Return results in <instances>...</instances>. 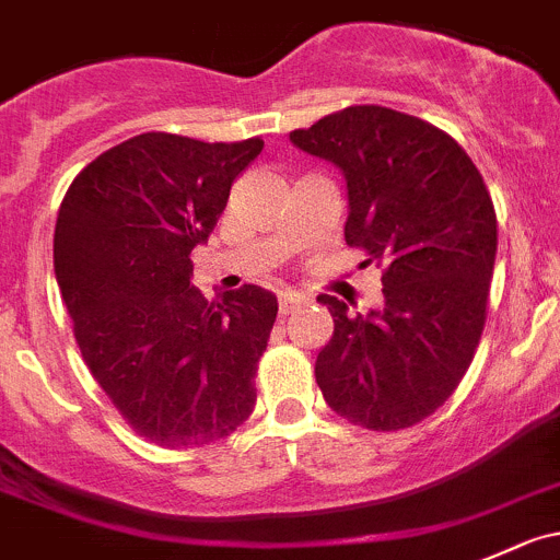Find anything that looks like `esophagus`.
<instances>
[{
	"instance_id": "1",
	"label": "esophagus",
	"mask_w": 560,
	"mask_h": 560,
	"mask_svg": "<svg viewBox=\"0 0 560 560\" xmlns=\"http://www.w3.org/2000/svg\"><path fill=\"white\" fill-rule=\"evenodd\" d=\"M303 303H306V298L298 295V292H284V295L279 298V314L281 317H287V314H292L295 308H301Z\"/></svg>"
}]
</instances>
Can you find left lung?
Wrapping results in <instances>:
<instances>
[{
  "label": "left lung",
  "mask_w": 560,
  "mask_h": 560,
  "mask_svg": "<svg viewBox=\"0 0 560 560\" xmlns=\"http://www.w3.org/2000/svg\"><path fill=\"white\" fill-rule=\"evenodd\" d=\"M290 142L345 175L347 246L385 265L383 308L347 314L339 298H317L334 317L314 363L319 390L350 424H418L454 394L485 330L498 252L490 191L452 136L385 106L328 114Z\"/></svg>",
  "instance_id": "obj_1"
}]
</instances>
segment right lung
Here are the masks:
<instances>
[{
    "label": "right lung",
    "instance_id": "add662e5",
    "mask_svg": "<svg viewBox=\"0 0 560 560\" xmlns=\"http://www.w3.org/2000/svg\"><path fill=\"white\" fill-rule=\"evenodd\" d=\"M259 153L262 139L133 136L86 164L59 205L54 273L81 355L125 421L159 446L221 441L257 401L276 295L243 284L205 301L191 252Z\"/></svg>",
    "mask_w": 560,
    "mask_h": 560
}]
</instances>
